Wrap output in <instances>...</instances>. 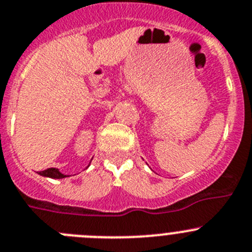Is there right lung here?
Masks as SVG:
<instances>
[{
  "label": "right lung",
  "mask_w": 252,
  "mask_h": 252,
  "mask_svg": "<svg viewBox=\"0 0 252 252\" xmlns=\"http://www.w3.org/2000/svg\"><path fill=\"white\" fill-rule=\"evenodd\" d=\"M39 174L43 177H49V178H54V179H62V178H65V177H68V176H65V174L61 173V172H59L57 168H48V169H45V171L39 172Z\"/></svg>",
  "instance_id": "obj_1"
}]
</instances>
